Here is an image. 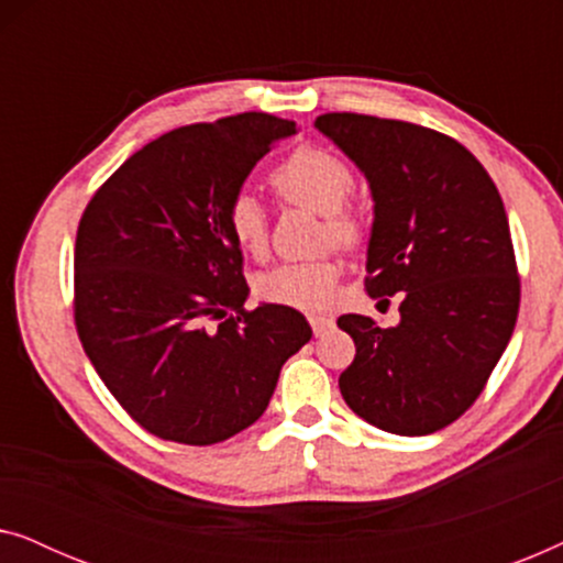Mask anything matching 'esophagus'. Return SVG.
I'll return each mask as SVG.
<instances>
[{
	"mask_svg": "<svg viewBox=\"0 0 563 563\" xmlns=\"http://www.w3.org/2000/svg\"><path fill=\"white\" fill-rule=\"evenodd\" d=\"M307 320H310L314 335H322V333H325V330L333 328V322H335L333 318H330V314H310V318H307Z\"/></svg>",
	"mask_w": 563,
	"mask_h": 563,
	"instance_id": "34e87169",
	"label": "esophagus"
}]
</instances>
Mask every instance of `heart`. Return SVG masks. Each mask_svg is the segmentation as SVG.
<instances>
[{"instance_id":"1","label":"heart","mask_w":563,"mask_h":563,"mask_svg":"<svg viewBox=\"0 0 563 563\" xmlns=\"http://www.w3.org/2000/svg\"><path fill=\"white\" fill-rule=\"evenodd\" d=\"M272 184L282 199L322 214V243L356 249L364 241L366 222L356 207L349 205L356 176L341 156L314 145H299L274 166ZM225 225L238 249L253 258L264 256L268 249V218L266 207L253 191L241 189L230 197ZM341 272V261L330 256L289 261L258 276L256 295L264 302L291 310L320 312L335 302Z\"/></svg>"}]
</instances>
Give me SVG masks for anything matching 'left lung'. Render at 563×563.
Wrapping results in <instances>:
<instances>
[{
    "instance_id": "left-lung-1",
    "label": "left lung",
    "mask_w": 563,
    "mask_h": 563,
    "mask_svg": "<svg viewBox=\"0 0 563 563\" xmlns=\"http://www.w3.org/2000/svg\"><path fill=\"white\" fill-rule=\"evenodd\" d=\"M314 125L372 187L366 291L402 295L395 328L338 318L356 343L338 387L387 433H435L476 402L518 320L503 197L474 153L438 130L356 112L320 114Z\"/></svg>"
}]
</instances>
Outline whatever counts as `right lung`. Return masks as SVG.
Returning <instances> with one entry per match:
<instances>
[{"mask_svg": "<svg viewBox=\"0 0 563 563\" xmlns=\"http://www.w3.org/2000/svg\"><path fill=\"white\" fill-rule=\"evenodd\" d=\"M291 120L195 122L133 153L89 199L74 249V322L99 379L164 441L212 445L264 415L312 338L291 307L245 310L230 197Z\"/></svg>", "mask_w": 563, "mask_h": 563, "instance_id": "add662e5", "label": "right lung"}]
</instances>
